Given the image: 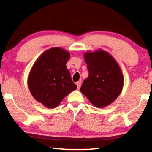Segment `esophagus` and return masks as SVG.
Here are the masks:
<instances>
[{
  "mask_svg": "<svg viewBox=\"0 0 152 152\" xmlns=\"http://www.w3.org/2000/svg\"><path fill=\"white\" fill-rule=\"evenodd\" d=\"M76 86H77V88H78V89L80 88V86H81V81H78L77 82V83H76Z\"/></svg>",
  "mask_w": 152,
  "mask_h": 152,
  "instance_id": "1",
  "label": "esophagus"
}]
</instances>
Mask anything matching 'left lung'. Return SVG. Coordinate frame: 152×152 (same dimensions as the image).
Wrapping results in <instances>:
<instances>
[{"instance_id":"8db88e82","label":"left lung","mask_w":152,"mask_h":152,"mask_svg":"<svg viewBox=\"0 0 152 152\" xmlns=\"http://www.w3.org/2000/svg\"><path fill=\"white\" fill-rule=\"evenodd\" d=\"M85 60L88 76L80 91L95 106H107L118 97L123 87L121 69L115 59L102 50L86 53Z\"/></svg>"}]
</instances>
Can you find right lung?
I'll list each match as a JSON object with an SVG mask.
<instances>
[{
	"mask_svg": "<svg viewBox=\"0 0 152 152\" xmlns=\"http://www.w3.org/2000/svg\"><path fill=\"white\" fill-rule=\"evenodd\" d=\"M70 54L55 47L46 50L34 64L28 77V86L36 100L49 108L58 105L63 99L77 88L66 63Z\"/></svg>",
	"mask_w": 152,
	"mask_h": 152,
	"instance_id": "right-lung-1",
	"label": "right lung"
}]
</instances>
